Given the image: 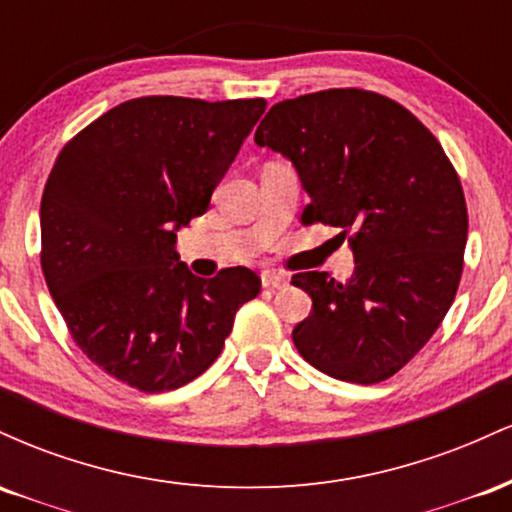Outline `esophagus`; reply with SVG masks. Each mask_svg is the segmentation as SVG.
<instances>
[{
  "mask_svg": "<svg viewBox=\"0 0 512 512\" xmlns=\"http://www.w3.org/2000/svg\"><path fill=\"white\" fill-rule=\"evenodd\" d=\"M262 286L264 289H284L289 284V276L279 274V272H262Z\"/></svg>",
  "mask_w": 512,
  "mask_h": 512,
  "instance_id": "34e87169",
  "label": "esophagus"
}]
</instances>
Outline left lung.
<instances>
[{"mask_svg":"<svg viewBox=\"0 0 512 512\" xmlns=\"http://www.w3.org/2000/svg\"><path fill=\"white\" fill-rule=\"evenodd\" d=\"M255 144L296 166L310 195L303 226L339 228L354 250L349 284L291 276L313 298L293 327L298 354L346 383L392 378L436 334L462 279L469 219L448 154L419 117L366 88L272 105Z\"/></svg>","mask_w":512,"mask_h":512,"instance_id":"left-lung-1","label":"left lung"}]
</instances>
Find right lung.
I'll list each match as a JSON object with an SVG mask.
<instances>
[{"label":"right lung","mask_w":512,"mask_h":512,"mask_svg":"<svg viewBox=\"0 0 512 512\" xmlns=\"http://www.w3.org/2000/svg\"><path fill=\"white\" fill-rule=\"evenodd\" d=\"M264 108V98H132L57 154L40 202V267L74 344L120 383L166 392L195 380L260 293L245 267L190 274L175 228L209 209Z\"/></svg>","instance_id":"obj_1"}]
</instances>
